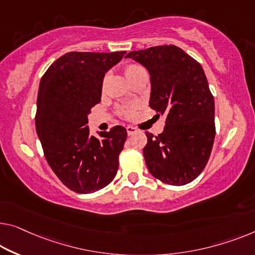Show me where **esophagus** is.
<instances>
[{"instance_id":"obj_1","label":"esophagus","mask_w":255,"mask_h":255,"mask_svg":"<svg viewBox=\"0 0 255 255\" xmlns=\"http://www.w3.org/2000/svg\"><path fill=\"white\" fill-rule=\"evenodd\" d=\"M127 134L129 135V136H131V135H134L135 132H137V131H139L137 128L136 127H132V126H127Z\"/></svg>"}]
</instances>
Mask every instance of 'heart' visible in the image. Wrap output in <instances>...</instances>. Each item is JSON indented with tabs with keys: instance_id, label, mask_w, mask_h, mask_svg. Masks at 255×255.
Here are the masks:
<instances>
[{
	"instance_id": "1",
	"label": "heart",
	"mask_w": 255,
	"mask_h": 255,
	"mask_svg": "<svg viewBox=\"0 0 255 255\" xmlns=\"http://www.w3.org/2000/svg\"><path fill=\"white\" fill-rule=\"evenodd\" d=\"M143 72H146L145 68L138 65V64H129V65H127L126 68H125V73H126V77L128 78V80L132 79L135 75H137L139 73H143ZM106 81H108V75H105L103 79V87L105 86ZM136 110H137V105L126 104L121 105L120 108L118 109V113H119L120 117L125 118V119H131V118L135 116Z\"/></svg>"
}]
</instances>
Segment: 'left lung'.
<instances>
[{"label":"left lung","instance_id":"left-lung-1","mask_svg":"<svg viewBox=\"0 0 255 255\" xmlns=\"http://www.w3.org/2000/svg\"><path fill=\"white\" fill-rule=\"evenodd\" d=\"M126 58L147 68L150 108L166 117L161 134L145 132L147 169L166 184H188L204 170L215 138L214 97L203 67L173 44L131 51Z\"/></svg>","mask_w":255,"mask_h":255}]
</instances>
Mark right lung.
Masks as SVG:
<instances>
[{"instance_id": "obj_1", "label": "right lung", "mask_w": 255, "mask_h": 255, "mask_svg": "<svg viewBox=\"0 0 255 255\" xmlns=\"http://www.w3.org/2000/svg\"><path fill=\"white\" fill-rule=\"evenodd\" d=\"M126 51L67 52L42 75L35 126L49 166L64 185L77 193L105 188L117 175L127 139L123 126L89 135L91 109L101 102L105 72Z\"/></svg>"}]
</instances>
